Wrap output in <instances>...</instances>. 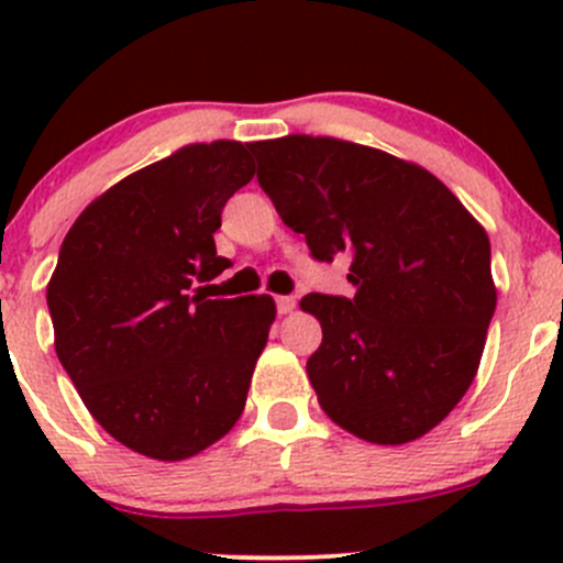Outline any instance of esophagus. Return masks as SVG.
<instances>
[{
    "label": "esophagus",
    "instance_id": "1",
    "mask_svg": "<svg viewBox=\"0 0 563 563\" xmlns=\"http://www.w3.org/2000/svg\"><path fill=\"white\" fill-rule=\"evenodd\" d=\"M275 305H277V313L286 316V313H291L294 308H297V299H294V297H277Z\"/></svg>",
    "mask_w": 563,
    "mask_h": 563
}]
</instances>
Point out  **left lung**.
Here are the masks:
<instances>
[{"instance_id":"1","label":"left lung","mask_w":563,"mask_h":563,"mask_svg":"<svg viewBox=\"0 0 563 563\" xmlns=\"http://www.w3.org/2000/svg\"><path fill=\"white\" fill-rule=\"evenodd\" d=\"M250 152L310 255L351 258L354 297H302L321 321L308 376L327 417L373 444L433 430L474 382L496 313L485 229L444 181L382 150L286 135Z\"/></svg>"}]
</instances>
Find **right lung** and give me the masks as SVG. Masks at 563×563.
Here are the masks:
<instances>
[{
	"mask_svg": "<svg viewBox=\"0 0 563 563\" xmlns=\"http://www.w3.org/2000/svg\"><path fill=\"white\" fill-rule=\"evenodd\" d=\"M253 174L240 141L181 146L117 181L62 242L48 283L56 356L128 450L192 457L242 417L275 299L192 288L231 266L214 231Z\"/></svg>",
	"mask_w": 563,
	"mask_h": 563,
	"instance_id": "right-lung-1",
	"label": "right lung"
}]
</instances>
